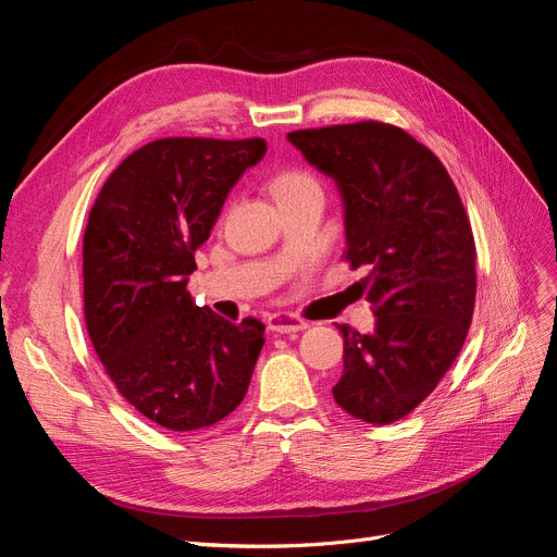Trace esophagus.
Segmentation results:
<instances>
[{
  "instance_id": "34e87169",
  "label": "esophagus",
  "mask_w": 557,
  "mask_h": 557,
  "mask_svg": "<svg viewBox=\"0 0 557 557\" xmlns=\"http://www.w3.org/2000/svg\"><path fill=\"white\" fill-rule=\"evenodd\" d=\"M267 327L278 334H295L307 327V320L295 313H272L267 318Z\"/></svg>"
}]
</instances>
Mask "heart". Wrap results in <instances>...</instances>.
I'll return each mask as SVG.
<instances>
[{
  "label": "heart",
  "instance_id": "1",
  "mask_svg": "<svg viewBox=\"0 0 557 557\" xmlns=\"http://www.w3.org/2000/svg\"><path fill=\"white\" fill-rule=\"evenodd\" d=\"M269 193L274 195L278 205H288L293 199H299L311 193H323L320 190V183L313 174L305 170H281L272 178H269Z\"/></svg>",
  "mask_w": 557,
  "mask_h": 557
}]
</instances>
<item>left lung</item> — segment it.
<instances>
[{
  "instance_id": "obj_1",
  "label": "left lung",
  "mask_w": 557,
  "mask_h": 557,
  "mask_svg": "<svg viewBox=\"0 0 557 557\" xmlns=\"http://www.w3.org/2000/svg\"><path fill=\"white\" fill-rule=\"evenodd\" d=\"M288 141L344 199L350 269L374 332L344 334L334 401L364 423L411 413L458 358L474 315L476 246L458 188L428 146L401 127L362 121L297 129Z\"/></svg>"
}]
</instances>
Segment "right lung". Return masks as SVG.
<instances>
[{
    "label": "right lung",
    "instance_id": "obj_1",
    "mask_svg": "<svg viewBox=\"0 0 557 557\" xmlns=\"http://www.w3.org/2000/svg\"><path fill=\"white\" fill-rule=\"evenodd\" d=\"M264 139L166 137L134 150L99 190L83 234V313L95 352L160 428H211L239 407L264 325H239L188 293L195 250Z\"/></svg>",
    "mask_w": 557,
    "mask_h": 557
}]
</instances>
